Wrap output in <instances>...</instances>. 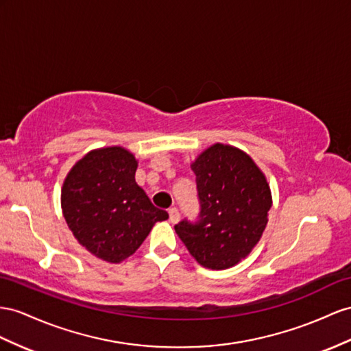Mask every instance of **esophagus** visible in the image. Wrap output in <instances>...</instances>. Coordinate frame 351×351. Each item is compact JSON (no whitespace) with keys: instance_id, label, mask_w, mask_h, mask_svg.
<instances>
[{"instance_id":"34e87169","label":"esophagus","mask_w":351,"mask_h":351,"mask_svg":"<svg viewBox=\"0 0 351 351\" xmlns=\"http://www.w3.org/2000/svg\"><path fill=\"white\" fill-rule=\"evenodd\" d=\"M169 219H170V222H178V219H179V210L176 209V208H170L169 209Z\"/></svg>"}]
</instances>
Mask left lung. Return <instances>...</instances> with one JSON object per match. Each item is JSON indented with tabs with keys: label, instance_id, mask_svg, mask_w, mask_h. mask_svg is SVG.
Returning a JSON list of instances; mask_svg holds the SVG:
<instances>
[{
	"label": "left lung",
	"instance_id": "left-lung-1",
	"mask_svg": "<svg viewBox=\"0 0 351 351\" xmlns=\"http://www.w3.org/2000/svg\"><path fill=\"white\" fill-rule=\"evenodd\" d=\"M200 215L175 226L197 263L226 269L246 258L261 239L271 208L264 173L241 149L215 143L193 161Z\"/></svg>",
	"mask_w": 351,
	"mask_h": 351
}]
</instances>
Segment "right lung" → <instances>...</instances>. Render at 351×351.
Listing matches in <instances>:
<instances>
[{
	"mask_svg": "<svg viewBox=\"0 0 351 351\" xmlns=\"http://www.w3.org/2000/svg\"><path fill=\"white\" fill-rule=\"evenodd\" d=\"M138 161L121 147L87 152L62 186V212L78 243L106 263L119 264L136 252L151 228L166 221L134 181Z\"/></svg>",
	"mask_w": 351,
	"mask_h": 351,
	"instance_id": "1",
	"label": "right lung"
}]
</instances>
